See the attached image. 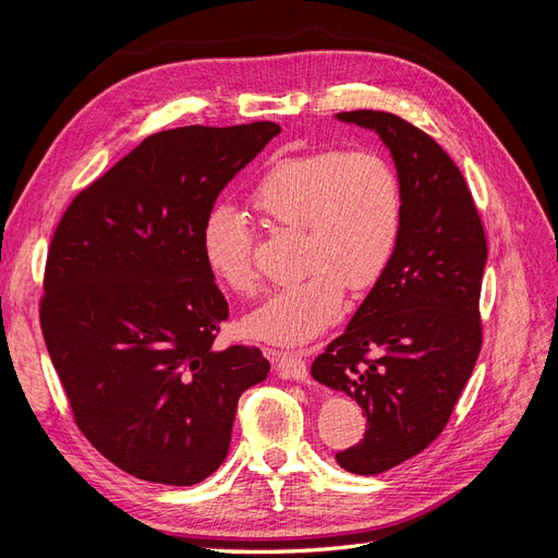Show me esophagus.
<instances>
[{
    "mask_svg": "<svg viewBox=\"0 0 558 558\" xmlns=\"http://www.w3.org/2000/svg\"><path fill=\"white\" fill-rule=\"evenodd\" d=\"M277 373L283 377V379H307V361L302 359L300 351H283L279 353L277 359Z\"/></svg>",
    "mask_w": 558,
    "mask_h": 558,
    "instance_id": "obj_1",
    "label": "esophagus"
}]
</instances>
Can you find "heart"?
<instances>
[{
    "label": "heart",
    "mask_w": 558,
    "mask_h": 558,
    "mask_svg": "<svg viewBox=\"0 0 558 558\" xmlns=\"http://www.w3.org/2000/svg\"><path fill=\"white\" fill-rule=\"evenodd\" d=\"M251 205L277 230H300L298 281L281 286L244 320L258 340L302 344L340 316L344 289L367 291L391 267L404 223L402 181L377 150H312L272 162L251 189ZM253 234L230 205L207 211L199 251L226 289H258Z\"/></svg>",
    "instance_id": "1"
}]
</instances>
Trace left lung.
I'll return each instance as SVG.
<instances>
[{"instance_id":"obj_1","label":"left lung","mask_w":558,"mask_h":558,"mask_svg":"<svg viewBox=\"0 0 558 558\" xmlns=\"http://www.w3.org/2000/svg\"><path fill=\"white\" fill-rule=\"evenodd\" d=\"M337 121L375 130L404 193L396 258L363 305L312 363V377L356 400L365 437L335 456L353 475H379L424 451L447 426L482 349L486 238L459 167L424 130L386 111Z\"/></svg>"}]
</instances>
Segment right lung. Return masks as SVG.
Wrapping results in <instances>:
<instances>
[{"label": "right lung", "mask_w": 558, "mask_h": 558, "mask_svg": "<svg viewBox=\"0 0 558 558\" xmlns=\"http://www.w3.org/2000/svg\"><path fill=\"white\" fill-rule=\"evenodd\" d=\"M269 121L156 132L81 191L50 240L41 330L90 445L130 475L193 486L226 461L256 347L216 349L228 302L199 228L275 140Z\"/></svg>", "instance_id": "obj_1"}]
</instances>
